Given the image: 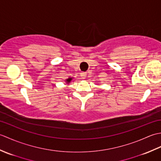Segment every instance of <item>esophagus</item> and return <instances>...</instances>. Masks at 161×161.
<instances>
[{"instance_id": "esophagus-1", "label": "esophagus", "mask_w": 161, "mask_h": 161, "mask_svg": "<svg viewBox=\"0 0 161 161\" xmlns=\"http://www.w3.org/2000/svg\"><path fill=\"white\" fill-rule=\"evenodd\" d=\"M80 75H81V78H86V72H81V73H80Z\"/></svg>"}]
</instances>
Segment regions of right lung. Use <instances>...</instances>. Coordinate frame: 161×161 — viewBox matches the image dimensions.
I'll use <instances>...</instances> for the list:
<instances>
[{"label":"right lung","mask_w":161,"mask_h":161,"mask_svg":"<svg viewBox=\"0 0 161 161\" xmlns=\"http://www.w3.org/2000/svg\"><path fill=\"white\" fill-rule=\"evenodd\" d=\"M72 80H73V78H72V77H70V78L67 79V80H66V84H69V83H70V81H72Z\"/></svg>","instance_id":"1"}]
</instances>
